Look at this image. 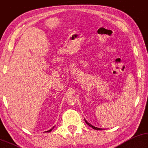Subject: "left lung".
<instances>
[{
	"label": "left lung",
	"mask_w": 148,
	"mask_h": 148,
	"mask_svg": "<svg viewBox=\"0 0 148 148\" xmlns=\"http://www.w3.org/2000/svg\"><path fill=\"white\" fill-rule=\"evenodd\" d=\"M85 123L86 124H87V125H89V126H91V128H93V129H95V130H102V129H100V128H97V127H95V126H92V125H91L90 124H89V123H88L87 121L86 120H85Z\"/></svg>",
	"instance_id": "1"
}]
</instances>
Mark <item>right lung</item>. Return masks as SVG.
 <instances>
[{
	"label": "right lung",
	"mask_w": 148,
	"mask_h": 148,
	"mask_svg": "<svg viewBox=\"0 0 148 148\" xmlns=\"http://www.w3.org/2000/svg\"><path fill=\"white\" fill-rule=\"evenodd\" d=\"M53 128H54V127H53ZM52 129H50V130H48V131H46V132H50V131H51V130H52Z\"/></svg>",
	"instance_id": "1"
}]
</instances>
